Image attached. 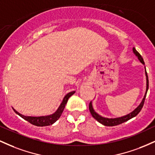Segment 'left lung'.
Wrapping results in <instances>:
<instances>
[{
    "label": "left lung",
    "instance_id": "1",
    "mask_svg": "<svg viewBox=\"0 0 155 155\" xmlns=\"http://www.w3.org/2000/svg\"><path fill=\"white\" fill-rule=\"evenodd\" d=\"M133 52H134V54H136L137 57H138V60H140V63H143V65H144V61H143V58H142L141 55H140L139 53L136 51V49H135V47L133 48ZM145 73H146V76H147V90H146L145 95H144V97H143L141 103H140L139 106H138V107H137L136 109L134 110V111L131 112V113H130L129 114L125 115V116L122 117H118V118H114V119L105 118V117L100 116L98 114H97L95 111H94L93 108H92V102H90V104H89V109H90V113H91L92 117H93L94 119H95L97 122H100V123L104 124V125H105V126H115V125H118V124L123 123V122H127V121H128L129 120H130V119H132L134 117H136V115H138V114L139 113V112L140 111V110L142 109L143 104H144V101L146 98V96H147V91H148V89H149V79H148V76H147V71H146V68H145Z\"/></svg>",
    "mask_w": 155,
    "mask_h": 155
}]
</instances>
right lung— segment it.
I'll list each match as a JSON object with an SVG mask.
<instances>
[{
  "instance_id": "add662e5",
  "label": "right lung",
  "mask_w": 155,
  "mask_h": 155,
  "mask_svg": "<svg viewBox=\"0 0 155 155\" xmlns=\"http://www.w3.org/2000/svg\"><path fill=\"white\" fill-rule=\"evenodd\" d=\"M75 93V91H73L68 93L64 97L63 102L61 103L60 106L58 108V109L56 111L54 112L53 114L49 115V116H44V117H28V116H24V115L21 114L19 112H17L15 109H14V111L16 114L20 116L22 118L28 122H29L30 123L33 124V125L38 126V127H44V126H48L50 125V124H52L54 123L58 119L60 118V116H61L62 113H63L64 108H65V105H66L68 100L69 97H71L72 95Z\"/></svg>"
}]
</instances>
